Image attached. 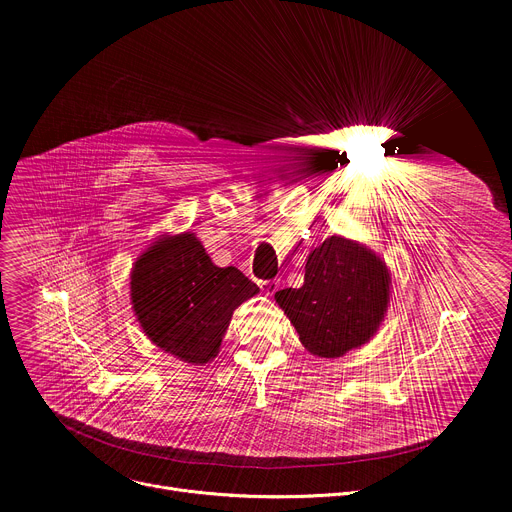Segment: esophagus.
<instances>
[{"mask_svg": "<svg viewBox=\"0 0 512 512\" xmlns=\"http://www.w3.org/2000/svg\"><path fill=\"white\" fill-rule=\"evenodd\" d=\"M261 289L265 291L267 296H273L275 291L279 289V281H275V279H271V281H263V283H261Z\"/></svg>", "mask_w": 512, "mask_h": 512, "instance_id": "obj_1", "label": "esophagus"}]
</instances>
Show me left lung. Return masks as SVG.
<instances>
[{"instance_id":"8db88e82","label":"left lung","mask_w":512,"mask_h":512,"mask_svg":"<svg viewBox=\"0 0 512 512\" xmlns=\"http://www.w3.org/2000/svg\"><path fill=\"white\" fill-rule=\"evenodd\" d=\"M391 269L367 245L342 235L328 237L306 261L302 287L275 294L304 348L338 358L367 344L387 316Z\"/></svg>"}]
</instances>
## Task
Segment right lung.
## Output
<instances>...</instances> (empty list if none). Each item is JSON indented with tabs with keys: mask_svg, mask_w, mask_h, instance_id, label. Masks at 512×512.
<instances>
[{
	"mask_svg": "<svg viewBox=\"0 0 512 512\" xmlns=\"http://www.w3.org/2000/svg\"><path fill=\"white\" fill-rule=\"evenodd\" d=\"M259 294L237 267H218L190 233L160 235L133 263V314L160 350L188 364L216 358L233 312Z\"/></svg>",
	"mask_w": 512,
	"mask_h": 512,
	"instance_id": "add662e5",
	"label": "right lung"
}]
</instances>
